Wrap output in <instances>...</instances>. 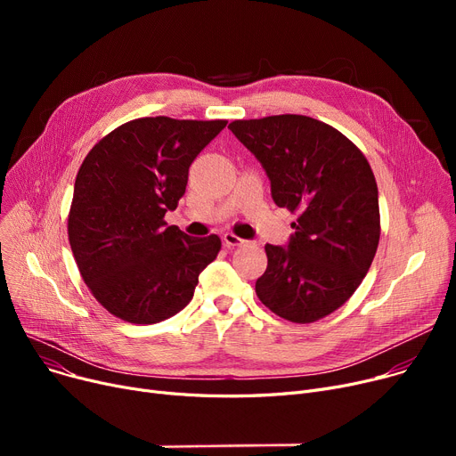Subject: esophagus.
<instances>
[{
  "label": "esophagus",
  "mask_w": 456,
  "mask_h": 456,
  "mask_svg": "<svg viewBox=\"0 0 456 456\" xmlns=\"http://www.w3.org/2000/svg\"><path fill=\"white\" fill-rule=\"evenodd\" d=\"M224 246L229 248V249H234V248H240V246H246V240L240 236H236L232 232H225L224 234Z\"/></svg>",
  "instance_id": "obj_1"
}]
</instances>
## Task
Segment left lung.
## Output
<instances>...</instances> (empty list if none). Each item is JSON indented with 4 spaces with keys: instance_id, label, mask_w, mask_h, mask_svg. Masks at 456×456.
<instances>
[{
    "instance_id": "left-lung-1",
    "label": "left lung",
    "mask_w": 456,
    "mask_h": 456,
    "mask_svg": "<svg viewBox=\"0 0 456 456\" xmlns=\"http://www.w3.org/2000/svg\"><path fill=\"white\" fill-rule=\"evenodd\" d=\"M229 129L265 167L275 205L299 214L286 248L266 244L256 296L289 322L322 320L354 294L379 246L371 167L349 138L308 116L236 119Z\"/></svg>"
}]
</instances>
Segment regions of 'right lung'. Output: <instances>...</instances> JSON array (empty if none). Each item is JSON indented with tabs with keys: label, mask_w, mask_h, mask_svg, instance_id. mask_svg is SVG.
<instances>
[{
	"label": "right lung",
	"mask_w": 456,
	"mask_h": 456,
	"mask_svg": "<svg viewBox=\"0 0 456 456\" xmlns=\"http://www.w3.org/2000/svg\"><path fill=\"white\" fill-rule=\"evenodd\" d=\"M225 126V119L138 118L102 138L83 160L68 238L83 281L116 318L159 323L194 297L222 240L188 236L164 216L177 208L190 164Z\"/></svg>",
	"instance_id": "add662e5"
}]
</instances>
